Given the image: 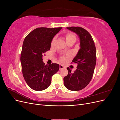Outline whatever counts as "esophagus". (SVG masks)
I'll list each match as a JSON object with an SVG mask.
<instances>
[{
	"label": "esophagus",
	"mask_w": 120,
	"mask_h": 120,
	"mask_svg": "<svg viewBox=\"0 0 120 120\" xmlns=\"http://www.w3.org/2000/svg\"><path fill=\"white\" fill-rule=\"evenodd\" d=\"M64 66H63V65H61V64H60V69H63V68H64Z\"/></svg>",
	"instance_id": "esophagus-1"
}]
</instances>
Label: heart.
Masks as SVG:
<instances>
[{
  "instance_id": "1",
  "label": "heart",
  "mask_w": 120,
  "mask_h": 120,
  "mask_svg": "<svg viewBox=\"0 0 120 120\" xmlns=\"http://www.w3.org/2000/svg\"><path fill=\"white\" fill-rule=\"evenodd\" d=\"M66 41H70V40L72 39H74V38H75V36L74 34H72V33H68L66 34ZM54 41H55V38H53L52 41V45H53V43H54ZM61 60H64V57H61Z\"/></svg>"
}]
</instances>
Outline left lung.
Returning a JSON list of instances; mask_svg holds the SVG:
<instances>
[{"label": "left lung", "mask_w": 120, "mask_h": 120, "mask_svg": "<svg viewBox=\"0 0 120 120\" xmlns=\"http://www.w3.org/2000/svg\"><path fill=\"white\" fill-rule=\"evenodd\" d=\"M77 34L80 38L81 49L71 64H77V70L72 72L67 68L68 74L64 78V85L69 90L78 91L85 88L91 81L96 64V49L91 35L81 27H67Z\"/></svg>", "instance_id": "8db88e82"}]
</instances>
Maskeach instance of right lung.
<instances>
[{"instance_id": "add662e5", "label": "right lung", "mask_w": 120, "mask_h": 120, "mask_svg": "<svg viewBox=\"0 0 120 120\" xmlns=\"http://www.w3.org/2000/svg\"><path fill=\"white\" fill-rule=\"evenodd\" d=\"M62 27L35 28L25 38L20 56L23 78L32 90L40 91L50 86L52 77L59 70L57 64L43 62L42 56L50 48L54 36Z\"/></svg>"}]
</instances>
